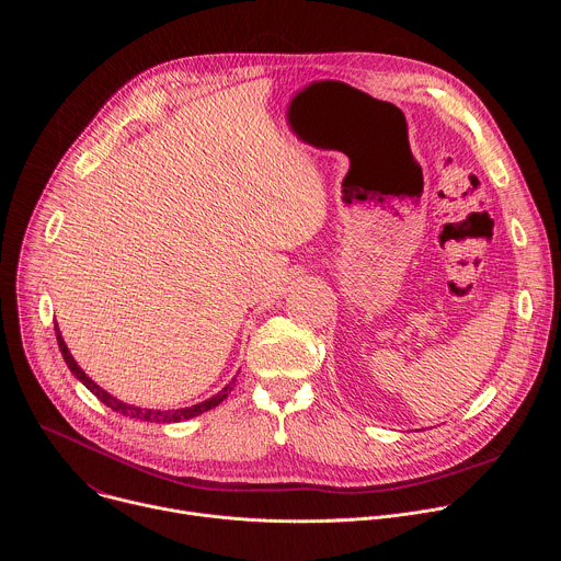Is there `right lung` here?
<instances>
[{
	"label": "right lung",
	"instance_id": "add662e5",
	"mask_svg": "<svg viewBox=\"0 0 561 561\" xmlns=\"http://www.w3.org/2000/svg\"><path fill=\"white\" fill-rule=\"evenodd\" d=\"M55 337H57V344H59V351H61V357H64V362H66V366L70 368V373L82 381L98 399L100 402H104L108 409H113L115 413H122V415H126V417H130V420H139V422H154V424H173V422H182V420H191V417H197V415H202V413H206V411H210V409H215V407H219L224 399L228 397V392L232 390V386H234V379L230 381V383H226L217 394H213L210 399H206V402H199V404H195V407H188V409H178V411H150V409H139V407H133V404H124V402H119L117 397H113L111 392H106L104 388H100L82 368L77 366V362L72 359V355H70V351H68V346L64 344V337H61V333H59V329H57V324H55Z\"/></svg>",
	"mask_w": 561,
	"mask_h": 561
}]
</instances>
